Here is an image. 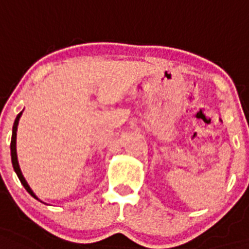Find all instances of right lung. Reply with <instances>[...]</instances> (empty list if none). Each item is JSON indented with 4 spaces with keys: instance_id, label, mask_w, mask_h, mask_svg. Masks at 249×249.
<instances>
[{
    "instance_id": "add662e5",
    "label": "right lung",
    "mask_w": 249,
    "mask_h": 249,
    "mask_svg": "<svg viewBox=\"0 0 249 249\" xmlns=\"http://www.w3.org/2000/svg\"><path fill=\"white\" fill-rule=\"evenodd\" d=\"M21 114H23V112H20V114L16 116L15 123H14V126H13V137H11V144H10V147H11V161H13L14 170H15L16 175H18V178L20 179L21 184H23L24 188L26 189V192H28L30 196H33L34 198H37L36 197V195L33 193V191L30 189L29 185H28L25 179H24L23 174H21V170H20V167H19V162H18V155H16V130H18V124H19V119L20 116H21Z\"/></svg>"
}]
</instances>
